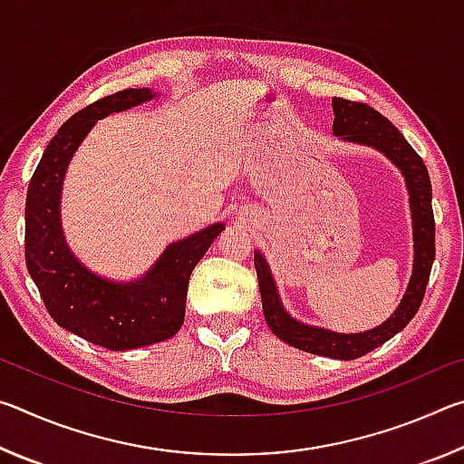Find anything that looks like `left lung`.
Here are the masks:
<instances>
[{
	"label": "left lung",
	"instance_id": "obj_1",
	"mask_svg": "<svg viewBox=\"0 0 464 464\" xmlns=\"http://www.w3.org/2000/svg\"><path fill=\"white\" fill-rule=\"evenodd\" d=\"M332 104L335 112L334 135L345 140H354V143L372 145L387 155L405 176L407 190H410L415 239L413 274L405 298L399 304L395 315L372 329V332L352 335L334 334L327 332V329L303 325L293 317H288V313L282 309L268 264H266L260 251L254 254V264L257 272V285H260L266 324L282 342L295 345L298 350L309 352V354L337 360H354L391 340L418 313L423 295H426L431 264H434L436 256V223L434 210H431V184L426 163L415 153V149L407 143L401 132L392 127L381 112H376L374 108L362 104V102L334 98Z\"/></svg>",
	"mask_w": 464,
	"mask_h": 464
}]
</instances>
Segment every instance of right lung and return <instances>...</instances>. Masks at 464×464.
<instances>
[{"instance_id":"right-lung-1","label":"right lung","mask_w":464,"mask_h":464,"mask_svg":"<svg viewBox=\"0 0 464 464\" xmlns=\"http://www.w3.org/2000/svg\"><path fill=\"white\" fill-rule=\"evenodd\" d=\"M151 90L110 93L75 112L46 145L28 184L26 268L46 311L61 327L108 350H132L169 340L184 324L186 290L194 266L225 227L169 246L143 280L114 285L90 274L69 254L59 221L67 163L98 119L151 100Z\"/></svg>"}]
</instances>
